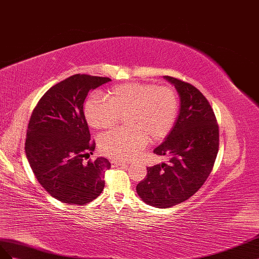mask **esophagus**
I'll return each mask as SVG.
<instances>
[{
    "label": "esophagus",
    "mask_w": 259,
    "mask_h": 259,
    "mask_svg": "<svg viewBox=\"0 0 259 259\" xmlns=\"http://www.w3.org/2000/svg\"><path fill=\"white\" fill-rule=\"evenodd\" d=\"M110 162H112V166H113V167L124 166V165H125V162H123V161H118V160H112Z\"/></svg>",
    "instance_id": "1"
}]
</instances>
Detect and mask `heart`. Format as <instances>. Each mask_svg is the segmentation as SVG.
Instances as JSON below:
<instances>
[{
	"label": "heart",
	"instance_id": "1",
	"mask_svg": "<svg viewBox=\"0 0 259 259\" xmlns=\"http://www.w3.org/2000/svg\"><path fill=\"white\" fill-rule=\"evenodd\" d=\"M106 99L94 94L84 103L88 123L95 129H113L124 116L125 129L100 139V150L118 160L135 158L147 142L164 139L172 129L179 100L171 87L153 83H124L113 87Z\"/></svg>",
	"mask_w": 259,
	"mask_h": 259
}]
</instances>
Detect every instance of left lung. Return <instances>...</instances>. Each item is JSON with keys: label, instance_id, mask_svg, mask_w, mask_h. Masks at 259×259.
I'll list each match as a JSON object with an SVG mask.
<instances>
[{"label": "left lung", "instance_id": "left-lung-1", "mask_svg": "<svg viewBox=\"0 0 259 259\" xmlns=\"http://www.w3.org/2000/svg\"><path fill=\"white\" fill-rule=\"evenodd\" d=\"M180 98L179 115L165 141L154 150L168 155L167 162L147 168L145 179L137 186L138 195L157 208L187 201L208 178L219 147V128L208 101L188 82L164 76Z\"/></svg>", "mask_w": 259, "mask_h": 259}]
</instances>
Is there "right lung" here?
<instances>
[{
  "instance_id": "add662e5",
  "label": "right lung",
  "mask_w": 259,
  "mask_h": 259,
  "mask_svg": "<svg viewBox=\"0 0 259 259\" xmlns=\"http://www.w3.org/2000/svg\"><path fill=\"white\" fill-rule=\"evenodd\" d=\"M109 81L107 77L77 73L49 89L31 114L26 156L36 180L58 201L85 205L104 189L103 178L110 162L104 157L83 161L95 149L83 103L89 91Z\"/></svg>"
}]
</instances>
